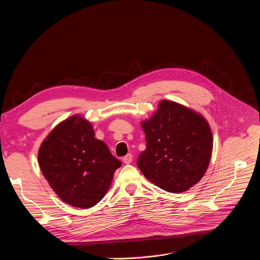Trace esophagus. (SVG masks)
Listing matches in <instances>:
<instances>
[{
  "label": "esophagus",
  "instance_id": "34e87169",
  "mask_svg": "<svg viewBox=\"0 0 260 260\" xmlns=\"http://www.w3.org/2000/svg\"><path fill=\"white\" fill-rule=\"evenodd\" d=\"M122 160H123V162H124V164L128 165V164H131V162H132V160H133V155H132L131 153H128V154H126L125 156H123Z\"/></svg>",
  "mask_w": 260,
  "mask_h": 260
}]
</instances>
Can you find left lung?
Instances as JSON below:
<instances>
[{
  "instance_id": "1",
  "label": "left lung",
  "mask_w": 260,
  "mask_h": 260,
  "mask_svg": "<svg viewBox=\"0 0 260 260\" xmlns=\"http://www.w3.org/2000/svg\"><path fill=\"white\" fill-rule=\"evenodd\" d=\"M146 150L137 165L159 188L186 191L205 175L212 153V133L203 116L171 101H161L151 119L142 122Z\"/></svg>"
}]
</instances>
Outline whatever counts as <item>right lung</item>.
Returning a JSON list of instances; mask_svg holds the SVG:
<instances>
[{
  "label": "right lung",
  "mask_w": 260,
  "mask_h": 260,
  "mask_svg": "<svg viewBox=\"0 0 260 260\" xmlns=\"http://www.w3.org/2000/svg\"><path fill=\"white\" fill-rule=\"evenodd\" d=\"M38 160L55 193L64 203L82 209L104 198L121 166L106 143L94 138L91 124L79 116L64 120L49 134Z\"/></svg>",
  "instance_id": "obj_1"
}]
</instances>
